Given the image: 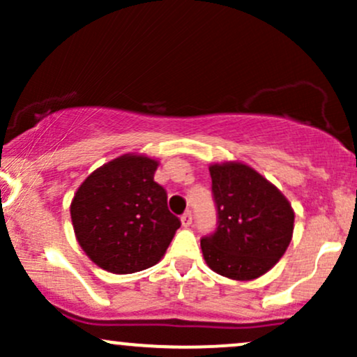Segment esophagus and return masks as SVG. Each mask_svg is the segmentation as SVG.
<instances>
[{"label":"esophagus","mask_w":357,"mask_h":357,"mask_svg":"<svg viewBox=\"0 0 357 357\" xmlns=\"http://www.w3.org/2000/svg\"><path fill=\"white\" fill-rule=\"evenodd\" d=\"M191 223H192V215H191V211H186V213H184V215L181 216V225H183V227H191Z\"/></svg>","instance_id":"obj_1"}]
</instances>
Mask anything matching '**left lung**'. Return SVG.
<instances>
[{"label":"left lung","mask_w":357,"mask_h":357,"mask_svg":"<svg viewBox=\"0 0 357 357\" xmlns=\"http://www.w3.org/2000/svg\"><path fill=\"white\" fill-rule=\"evenodd\" d=\"M216 228L202 238L208 267L233 280L264 275L292 240L294 210L280 191L241 162L210 166Z\"/></svg>","instance_id":"obj_1"}]
</instances>
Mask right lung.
I'll use <instances>...</instances> for the list:
<instances>
[{"label":"right lung","instance_id":"obj_1","mask_svg":"<svg viewBox=\"0 0 357 357\" xmlns=\"http://www.w3.org/2000/svg\"><path fill=\"white\" fill-rule=\"evenodd\" d=\"M158 161L124 154L80 184L70 204L80 247L100 268L134 273L165 255L178 216L167 208V192L154 181Z\"/></svg>","mask_w":357,"mask_h":357}]
</instances>
